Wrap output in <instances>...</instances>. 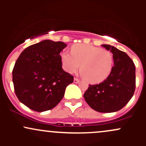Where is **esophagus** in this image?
<instances>
[{"label":"esophagus","instance_id":"obj_1","mask_svg":"<svg viewBox=\"0 0 146 146\" xmlns=\"http://www.w3.org/2000/svg\"><path fill=\"white\" fill-rule=\"evenodd\" d=\"M79 81H80V80L78 79L77 78H74V82L75 83H79Z\"/></svg>","mask_w":146,"mask_h":146}]
</instances>
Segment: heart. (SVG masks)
<instances>
[{
	"label": "heart",
	"mask_w": 146,
	"mask_h": 146,
	"mask_svg": "<svg viewBox=\"0 0 146 146\" xmlns=\"http://www.w3.org/2000/svg\"><path fill=\"white\" fill-rule=\"evenodd\" d=\"M60 58L63 68L69 73L76 72L81 64L82 75L91 83L104 81L112 68V56L108 51L86 44L74 45L71 52H63Z\"/></svg>",
	"instance_id": "b5f03b06"
}]
</instances>
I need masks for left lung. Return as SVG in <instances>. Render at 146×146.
I'll return each instance as SVG.
<instances>
[{"label":"left lung","mask_w":146,"mask_h":146,"mask_svg":"<svg viewBox=\"0 0 146 146\" xmlns=\"http://www.w3.org/2000/svg\"><path fill=\"white\" fill-rule=\"evenodd\" d=\"M113 54L114 66L105 81L89 85L84 93L87 104L99 112H114L125 106L135 90V65L124 52L110 45H102Z\"/></svg>","instance_id":"obj_1"}]
</instances>
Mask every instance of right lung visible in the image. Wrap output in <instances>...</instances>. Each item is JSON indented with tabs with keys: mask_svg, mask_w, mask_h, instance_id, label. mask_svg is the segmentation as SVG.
Segmentation results:
<instances>
[{
	"mask_svg": "<svg viewBox=\"0 0 146 146\" xmlns=\"http://www.w3.org/2000/svg\"><path fill=\"white\" fill-rule=\"evenodd\" d=\"M63 42L44 40L30 45L19 56L12 71L14 91L29 108L44 112L61 101L74 76L62 68Z\"/></svg>",
	"mask_w": 146,
	"mask_h": 146,
	"instance_id": "1",
	"label": "right lung"
}]
</instances>
